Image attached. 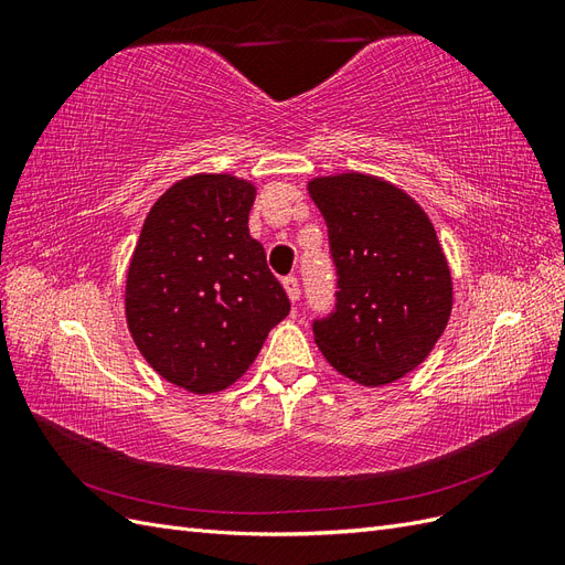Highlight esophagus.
Returning <instances> with one entry per match:
<instances>
[{
    "mask_svg": "<svg viewBox=\"0 0 565 565\" xmlns=\"http://www.w3.org/2000/svg\"><path fill=\"white\" fill-rule=\"evenodd\" d=\"M282 287H285V292H287L289 301H297V299H299V280H297L295 276H287V278L282 280Z\"/></svg>",
    "mask_w": 565,
    "mask_h": 565,
    "instance_id": "obj_1",
    "label": "esophagus"
}]
</instances>
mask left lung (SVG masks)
Segmentation results:
<instances>
[{"label": "left lung", "instance_id": "left-lung-1", "mask_svg": "<svg viewBox=\"0 0 565 565\" xmlns=\"http://www.w3.org/2000/svg\"><path fill=\"white\" fill-rule=\"evenodd\" d=\"M309 195L328 224L334 311L313 322L337 372L384 386L413 372L450 320L452 278L434 224L398 185L361 172L318 177Z\"/></svg>", "mask_w": 565, "mask_h": 565}]
</instances>
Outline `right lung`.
<instances>
[{
	"label": "right lung",
	"mask_w": 565,
	"mask_h": 565,
	"mask_svg": "<svg viewBox=\"0 0 565 565\" xmlns=\"http://www.w3.org/2000/svg\"><path fill=\"white\" fill-rule=\"evenodd\" d=\"M252 181L193 174L152 204L134 247L125 313L136 349L191 393L237 382L289 313L282 285L249 235Z\"/></svg>",
	"instance_id": "obj_1"
}]
</instances>
